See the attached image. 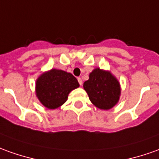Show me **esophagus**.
I'll return each mask as SVG.
<instances>
[{"instance_id":"esophagus-1","label":"esophagus","mask_w":159,"mask_h":159,"mask_svg":"<svg viewBox=\"0 0 159 159\" xmlns=\"http://www.w3.org/2000/svg\"><path fill=\"white\" fill-rule=\"evenodd\" d=\"M78 81H79V83H80V86H82V83H83V82H82V79L81 78H78Z\"/></svg>"}]
</instances>
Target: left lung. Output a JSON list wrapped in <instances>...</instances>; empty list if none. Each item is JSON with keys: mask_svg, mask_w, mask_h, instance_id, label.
Returning <instances> with one entry per match:
<instances>
[{"mask_svg": "<svg viewBox=\"0 0 159 159\" xmlns=\"http://www.w3.org/2000/svg\"><path fill=\"white\" fill-rule=\"evenodd\" d=\"M83 86L91 102L101 110H109L119 102L121 93L119 82L108 71L95 68Z\"/></svg>", "mask_w": 159, "mask_h": 159, "instance_id": "left-lung-1", "label": "left lung"}]
</instances>
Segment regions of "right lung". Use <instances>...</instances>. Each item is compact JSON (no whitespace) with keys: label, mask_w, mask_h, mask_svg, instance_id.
Instances as JSON below:
<instances>
[{"label":"right lung","mask_w":159,"mask_h":159,"mask_svg":"<svg viewBox=\"0 0 159 159\" xmlns=\"http://www.w3.org/2000/svg\"><path fill=\"white\" fill-rule=\"evenodd\" d=\"M80 86L72 73L51 69L43 73L36 80V97L48 109H56L68 98L71 91Z\"/></svg>","instance_id":"right-lung-1"}]
</instances>
